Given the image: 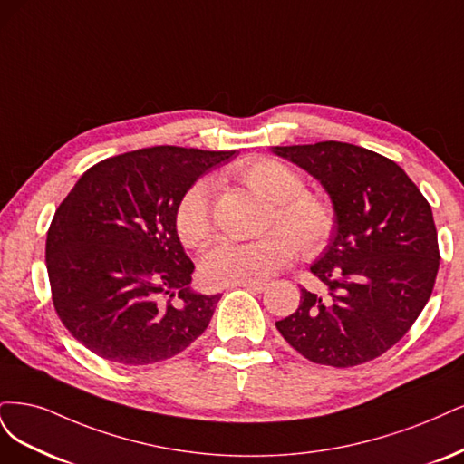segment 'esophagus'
<instances>
[{
	"label": "esophagus",
	"instance_id": "esophagus-1",
	"mask_svg": "<svg viewBox=\"0 0 464 464\" xmlns=\"http://www.w3.org/2000/svg\"><path fill=\"white\" fill-rule=\"evenodd\" d=\"M237 287L246 289L250 293H262L267 289V283H262V281L260 283H241V285H237Z\"/></svg>",
	"mask_w": 464,
	"mask_h": 464
}]
</instances>
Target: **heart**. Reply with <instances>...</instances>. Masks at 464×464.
<instances>
[{"mask_svg": "<svg viewBox=\"0 0 464 464\" xmlns=\"http://www.w3.org/2000/svg\"><path fill=\"white\" fill-rule=\"evenodd\" d=\"M231 173L267 202L266 227L276 223L288 235L267 231L256 241L216 245L202 262V277L208 285L227 287L266 281L293 260L296 248L304 256H316L330 243L335 229L334 208L322 194L303 188V179L295 169L272 158H248L235 163ZM173 221L185 246L204 248L210 243L214 226L208 181L200 179L183 192Z\"/></svg>", "mask_w": 464, "mask_h": 464, "instance_id": "b5f03b06", "label": "heart"}]
</instances>
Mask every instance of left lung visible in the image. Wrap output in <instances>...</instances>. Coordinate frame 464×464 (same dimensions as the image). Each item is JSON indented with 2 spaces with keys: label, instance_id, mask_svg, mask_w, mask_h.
Instances as JSON below:
<instances>
[{
  "label": "left lung",
  "instance_id": "8db88e82",
  "mask_svg": "<svg viewBox=\"0 0 464 464\" xmlns=\"http://www.w3.org/2000/svg\"><path fill=\"white\" fill-rule=\"evenodd\" d=\"M272 150L318 179L335 212L330 245L310 266L327 291L301 289V304L276 327L316 364L373 361L411 330L436 283L431 208L395 161L366 148L325 140Z\"/></svg>",
  "mask_w": 464,
  "mask_h": 464
}]
</instances>
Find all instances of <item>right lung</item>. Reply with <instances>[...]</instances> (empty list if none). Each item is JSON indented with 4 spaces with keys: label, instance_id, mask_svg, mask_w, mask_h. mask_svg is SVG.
<instances>
[{
    "label": "right lung",
    "instance_id": "1",
    "mask_svg": "<svg viewBox=\"0 0 464 464\" xmlns=\"http://www.w3.org/2000/svg\"><path fill=\"white\" fill-rule=\"evenodd\" d=\"M233 154L154 146L113 156L59 204L46 241L52 301L88 351L144 366L204 334L221 295L190 289L194 264L173 216L183 192Z\"/></svg>",
    "mask_w": 464,
    "mask_h": 464
}]
</instances>
